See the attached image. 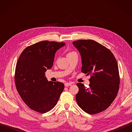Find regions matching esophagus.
Returning <instances> with one entry per match:
<instances>
[{
  "mask_svg": "<svg viewBox=\"0 0 132 132\" xmlns=\"http://www.w3.org/2000/svg\"><path fill=\"white\" fill-rule=\"evenodd\" d=\"M72 84V82H67V83H64V86L65 87H68V86H71V85Z\"/></svg>",
  "mask_w": 132,
  "mask_h": 132,
  "instance_id": "esophagus-1",
  "label": "esophagus"
}]
</instances>
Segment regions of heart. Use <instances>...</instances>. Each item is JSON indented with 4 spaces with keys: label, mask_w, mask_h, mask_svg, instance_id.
I'll use <instances>...</instances> for the list:
<instances>
[{
    "label": "heart",
    "mask_w": 132,
    "mask_h": 132,
    "mask_svg": "<svg viewBox=\"0 0 132 132\" xmlns=\"http://www.w3.org/2000/svg\"><path fill=\"white\" fill-rule=\"evenodd\" d=\"M74 53V52H69V53H68V54H71V53Z\"/></svg>",
    "instance_id": "heart-1"
}]
</instances>
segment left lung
I'll return each mask as SVG.
<instances>
[{
    "label": "left lung",
    "instance_id": "8db88e82",
    "mask_svg": "<svg viewBox=\"0 0 132 132\" xmlns=\"http://www.w3.org/2000/svg\"><path fill=\"white\" fill-rule=\"evenodd\" d=\"M82 58V71L91 75L89 88L77 84L78 105L90 114L108 108L118 93L120 85L119 68L110 50L92 40H79L72 43Z\"/></svg>",
    "mask_w": 132,
    "mask_h": 132
}]
</instances>
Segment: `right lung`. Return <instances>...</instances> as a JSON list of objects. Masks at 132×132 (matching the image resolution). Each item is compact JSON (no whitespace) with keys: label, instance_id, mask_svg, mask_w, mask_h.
Here are the masks:
<instances>
[{"label":"right lung","instance_id":"right-lung-1","mask_svg":"<svg viewBox=\"0 0 132 132\" xmlns=\"http://www.w3.org/2000/svg\"><path fill=\"white\" fill-rule=\"evenodd\" d=\"M64 43L43 41L28 46L16 63L15 82L22 100L32 110L44 113L54 107L64 89L63 83L45 75L53 66L55 53Z\"/></svg>","mask_w":132,"mask_h":132}]
</instances>
